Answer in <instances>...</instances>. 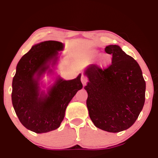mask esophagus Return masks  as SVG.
Instances as JSON below:
<instances>
[{
    "label": "esophagus",
    "instance_id": "1",
    "mask_svg": "<svg viewBox=\"0 0 158 158\" xmlns=\"http://www.w3.org/2000/svg\"><path fill=\"white\" fill-rule=\"evenodd\" d=\"M81 82H82V83H83V85H85L86 84H87L88 82V77H86L85 75H81Z\"/></svg>",
    "mask_w": 158,
    "mask_h": 158
}]
</instances>
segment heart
<instances>
[{
  "label": "heart",
  "instance_id": "heart-1",
  "mask_svg": "<svg viewBox=\"0 0 158 158\" xmlns=\"http://www.w3.org/2000/svg\"><path fill=\"white\" fill-rule=\"evenodd\" d=\"M101 54L98 52H93L91 54V55H90V59L92 60H96L97 58H98L100 57ZM110 62V58L109 57H108V56H105V57H102L100 60V64L101 65H106L109 63Z\"/></svg>",
  "mask_w": 158,
  "mask_h": 158
}]
</instances>
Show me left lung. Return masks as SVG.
I'll return each mask as SVG.
<instances>
[{"instance_id":"left-lung-1","label":"left lung","mask_w":158,"mask_h":158,"mask_svg":"<svg viewBox=\"0 0 158 158\" xmlns=\"http://www.w3.org/2000/svg\"><path fill=\"white\" fill-rule=\"evenodd\" d=\"M111 64L102 68L90 65L85 70L89 82L86 101L95 126L109 132H119L136 122L145 101L146 84L137 62L118 45H109Z\"/></svg>"}]
</instances>
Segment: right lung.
Segmentation results:
<instances>
[{"label":"right lung","mask_w":158,"mask_h":158,"mask_svg":"<svg viewBox=\"0 0 158 158\" xmlns=\"http://www.w3.org/2000/svg\"><path fill=\"white\" fill-rule=\"evenodd\" d=\"M63 44L46 41L34 45L19 60L12 83L11 99L21 124L34 132L55 130L63 120L66 108L76 93L83 88L81 75L70 81L60 77L47 94H40L38 79L57 60Z\"/></svg>","instance_id":"1"}]
</instances>
